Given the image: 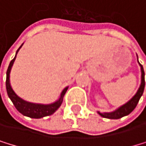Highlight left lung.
Returning a JSON list of instances; mask_svg holds the SVG:
<instances>
[{
	"instance_id": "obj_1",
	"label": "left lung",
	"mask_w": 146,
	"mask_h": 146,
	"mask_svg": "<svg viewBox=\"0 0 146 146\" xmlns=\"http://www.w3.org/2000/svg\"><path fill=\"white\" fill-rule=\"evenodd\" d=\"M140 66H141V72H142V82H141L140 88L138 89L136 94L128 101L127 104H125L124 106L120 107L117 110H116L114 112H111V113H100V112H99V114L101 117H106V118H110V119H118V118H121L125 116H127L135 109L136 105L138 104V101L141 98V96L143 95V93H144L145 85L144 68H143L141 64H140Z\"/></svg>"
}]
</instances>
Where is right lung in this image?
<instances>
[{
	"instance_id": "right-lung-1",
	"label": "right lung",
	"mask_w": 146,
	"mask_h": 146,
	"mask_svg": "<svg viewBox=\"0 0 146 146\" xmlns=\"http://www.w3.org/2000/svg\"><path fill=\"white\" fill-rule=\"evenodd\" d=\"M19 49H18V51H19ZM18 51H17V53H18ZM15 57L11 61V63L8 67L7 72H6V90H7V93H8L9 98L11 99L13 105L15 106L18 111L20 112L24 116H27V117H29L32 118H41L43 117L52 115L53 113L55 112V110L61 106V104H62L64 95L65 94V92L67 91V88H65L63 91V92L61 93V97H60L59 100H57L56 102L50 104V105L34 104V103L27 102V101L23 100L22 99L18 97L16 93L13 92V90L11 89V84H10V72H11L14 60H15Z\"/></svg>"
}]
</instances>
